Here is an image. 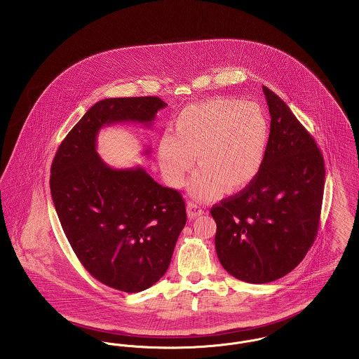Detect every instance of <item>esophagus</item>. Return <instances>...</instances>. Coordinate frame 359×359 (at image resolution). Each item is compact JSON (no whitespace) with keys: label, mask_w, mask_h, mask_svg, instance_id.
Returning a JSON list of instances; mask_svg holds the SVG:
<instances>
[{"label":"esophagus","mask_w":359,"mask_h":359,"mask_svg":"<svg viewBox=\"0 0 359 359\" xmlns=\"http://www.w3.org/2000/svg\"><path fill=\"white\" fill-rule=\"evenodd\" d=\"M205 211L203 209L199 206V205H196V203H194V202H189L187 203V215H189V218H196V217H199V215H202Z\"/></svg>","instance_id":"1"}]
</instances>
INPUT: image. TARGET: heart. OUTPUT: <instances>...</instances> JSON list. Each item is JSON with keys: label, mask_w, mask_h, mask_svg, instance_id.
<instances>
[{"label": "heart", "mask_w": 359, "mask_h": 359, "mask_svg": "<svg viewBox=\"0 0 359 359\" xmlns=\"http://www.w3.org/2000/svg\"><path fill=\"white\" fill-rule=\"evenodd\" d=\"M170 134L157 147L164 179L180 187L195 157L201 170L191 182V194L212 199L224 191L244 190L257 177L269 148L270 119L257 103L215 97L183 108Z\"/></svg>", "instance_id": "obj_1"}]
</instances>
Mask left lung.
<instances>
[{"label":"left lung","instance_id":"8db88e82","mask_svg":"<svg viewBox=\"0 0 359 359\" xmlns=\"http://www.w3.org/2000/svg\"><path fill=\"white\" fill-rule=\"evenodd\" d=\"M270 141L257 177L211 208L222 267L248 283L276 280L312 247L324 194V158L313 137L267 86Z\"/></svg>","mask_w":359,"mask_h":359}]
</instances>
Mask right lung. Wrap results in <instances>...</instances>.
<instances>
[{"label":"right lung","instance_id":"right-lung-1","mask_svg":"<svg viewBox=\"0 0 359 359\" xmlns=\"http://www.w3.org/2000/svg\"><path fill=\"white\" fill-rule=\"evenodd\" d=\"M164 107L156 96L97 102L65 137L51 164L50 190L69 244L89 274L126 293L142 292L167 273L187 222L186 205L179 191L163 187L142 167H108L96 137L115 123L151 125Z\"/></svg>","mask_w":359,"mask_h":359}]
</instances>
